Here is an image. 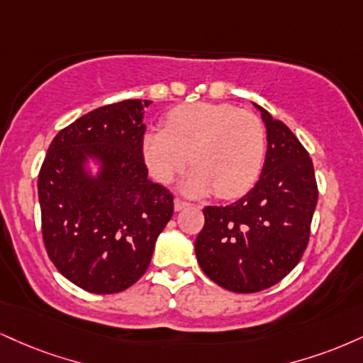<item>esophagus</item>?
Instances as JSON below:
<instances>
[{
  "instance_id": "esophagus-1",
  "label": "esophagus",
  "mask_w": 363,
  "mask_h": 363,
  "mask_svg": "<svg viewBox=\"0 0 363 363\" xmlns=\"http://www.w3.org/2000/svg\"><path fill=\"white\" fill-rule=\"evenodd\" d=\"M187 206H191V204L186 203V201H182V199H179V198L174 199V209H176V211H181V209H184Z\"/></svg>"
}]
</instances>
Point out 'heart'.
<instances>
[{"instance_id":"heart-1","label":"heart","mask_w":363,"mask_h":363,"mask_svg":"<svg viewBox=\"0 0 363 363\" xmlns=\"http://www.w3.org/2000/svg\"><path fill=\"white\" fill-rule=\"evenodd\" d=\"M142 155L150 176L169 184L187 164V194L235 198L250 189L265 157V128L252 111L226 103H194L174 108L164 130H148Z\"/></svg>"}]
</instances>
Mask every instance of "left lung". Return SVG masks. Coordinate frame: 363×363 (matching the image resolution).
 <instances>
[{
	"instance_id": "8db88e82",
	"label": "left lung",
	"mask_w": 363,
	"mask_h": 363,
	"mask_svg": "<svg viewBox=\"0 0 363 363\" xmlns=\"http://www.w3.org/2000/svg\"><path fill=\"white\" fill-rule=\"evenodd\" d=\"M255 108L267 128L260 179L230 206L204 208V226L194 243L203 272L242 294L267 289L298 265L318 203L308 150L282 121Z\"/></svg>"
}]
</instances>
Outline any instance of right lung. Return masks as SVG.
<instances>
[{
	"label": "right lung",
	"mask_w": 363,
	"mask_h": 363,
	"mask_svg": "<svg viewBox=\"0 0 363 363\" xmlns=\"http://www.w3.org/2000/svg\"><path fill=\"white\" fill-rule=\"evenodd\" d=\"M152 101L96 108L52 140L40 174L42 237L57 270L81 289L115 294L145 274L174 196L147 177L143 111ZM100 170L91 177L86 160Z\"/></svg>",
	"instance_id": "1"
}]
</instances>
